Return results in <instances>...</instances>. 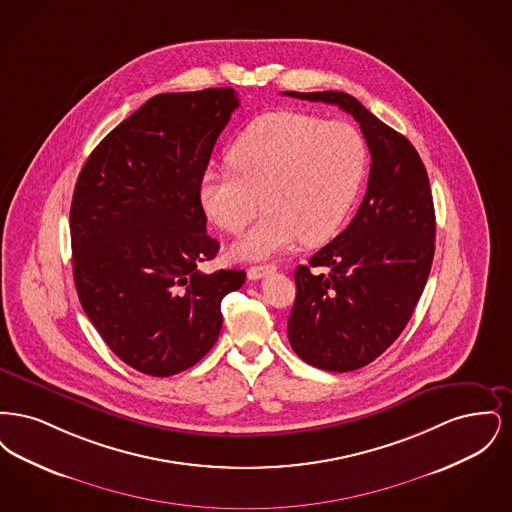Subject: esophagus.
I'll use <instances>...</instances> for the list:
<instances>
[{
  "label": "esophagus",
  "instance_id": "1",
  "mask_svg": "<svg viewBox=\"0 0 512 512\" xmlns=\"http://www.w3.org/2000/svg\"><path fill=\"white\" fill-rule=\"evenodd\" d=\"M276 267L274 265H261V267H251L247 270V278L249 280H259L263 276H267L270 272H274Z\"/></svg>",
  "mask_w": 512,
  "mask_h": 512
}]
</instances>
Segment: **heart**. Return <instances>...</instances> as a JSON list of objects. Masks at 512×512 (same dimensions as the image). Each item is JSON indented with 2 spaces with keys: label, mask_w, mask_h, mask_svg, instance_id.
Returning <instances> with one entry per match:
<instances>
[{
  "label": "heart",
  "mask_w": 512,
  "mask_h": 512,
  "mask_svg": "<svg viewBox=\"0 0 512 512\" xmlns=\"http://www.w3.org/2000/svg\"><path fill=\"white\" fill-rule=\"evenodd\" d=\"M230 171L205 172L199 203L207 219L242 234L263 207L267 215L232 253L263 259L328 242L351 211L368 167L361 132L297 111H274L249 122L226 153Z\"/></svg>",
  "instance_id": "b5f03b06"
}]
</instances>
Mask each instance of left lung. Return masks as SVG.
Segmentation results:
<instances>
[{"label":"left lung","instance_id":"obj_1","mask_svg":"<svg viewBox=\"0 0 512 512\" xmlns=\"http://www.w3.org/2000/svg\"><path fill=\"white\" fill-rule=\"evenodd\" d=\"M284 96L332 103L353 115L372 157L357 215L309 265L295 268L288 318V338L305 363L357 370L399 338L424 292L436 249L428 172L413 144L353 96L332 90Z\"/></svg>","mask_w":512,"mask_h":512}]
</instances>
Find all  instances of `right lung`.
I'll use <instances>...</instances> for the list:
<instances>
[{
  "label": "right lung",
  "mask_w": 512,
  "mask_h": 512,
  "mask_svg": "<svg viewBox=\"0 0 512 512\" xmlns=\"http://www.w3.org/2000/svg\"><path fill=\"white\" fill-rule=\"evenodd\" d=\"M238 105L232 88L147 99L78 174V299L109 349L147 376H172L203 359L219 338L222 297L245 282L244 270H199L219 251L199 180Z\"/></svg>",
  "instance_id": "add662e5"
}]
</instances>
